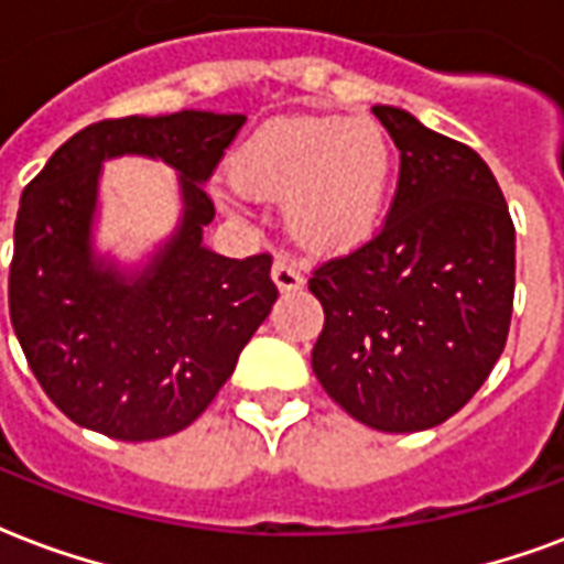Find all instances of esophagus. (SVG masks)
I'll list each match as a JSON object with an SVG mask.
<instances>
[{
  "mask_svg": "<svg viewBox=\"0 0 564 564\" xmlns=\"http://www.w3.org/2000/svg\"><path fill=\"white\" fill-rule=\"evenodd\" d=\"M272 281L278 283V290L281 292L301 290V286H304V274H301V269L292 263V260H286V257H278L272 265Z\"/></svg>",
  "mask_w": 564,
  "mask_h": 564,
  "instance_id": "34e87169",
  "label": "esophagus"
}]
</instances>
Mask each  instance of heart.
I'll use <instances>...</instances> for the list:
<instances>
[{"instance_id": "1", "label": "heart", "mask_w": 564, "mask_h": 564, "mask_svg": "<svg viewBox=\"0 0 564 564\" xmlns=\"http://www.w3.org/2000/svg\"><path fill=\"white\" fill-rule=\"evenodd\" d=\"M393 150L372 120L278 118L236 150L230 180L248 195L286 197V221L313 251L364 242L381 221Z\"/></svg>"}]
</instances>
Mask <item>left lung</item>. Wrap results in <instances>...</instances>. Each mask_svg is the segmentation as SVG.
<instances>
[{
	"instance_id": "8db88e82",
	"label": "left lung",
	"mask_w": 564,
	"mask_h": 564,
	"mask_svg": "<svg viewBox=\"0 0 564 564\" xmlns=\"http://www.w3.org/2000/svg\"><path fill=\"white\" fill-rule=\"evenodd\" d=\"M399 148L378 234L313 269L325 311L313 372L378 432H423L462 411L506 349L514 225L473 148L393 106L372 109Z\"/></svg>"
}]
</instances>
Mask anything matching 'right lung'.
Listing matches in <instances>:
<instances>
[{
	"label": "right lung",
	"mask_w": 564,
	"mask_h": 564,
	"mask_svg": "<svg viewBox=\"0 0 564 564\" xmlns=\"http://www.w3.org/2000/svg\"><path fill=\"white\" fill-rule=\"evenodd\" d=\"M245 115L177 111L109 118L64 141L25 186L8 274L11 325L43 393L76 425L156 441L204 414L278 299L272 253L230 260L204 248L206 195ZM156 155L181 171L184 225L127 282L93 260L102 158Z\"/></svg>",
	"instance_id": "obj_1"
}]
</instances>
